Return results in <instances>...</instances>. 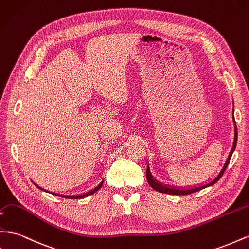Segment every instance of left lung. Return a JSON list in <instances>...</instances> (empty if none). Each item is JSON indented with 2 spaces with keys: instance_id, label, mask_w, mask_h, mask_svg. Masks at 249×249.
<instances>
[{
  "instance_id": "8db88e82",
  "label": "left lung",
  "mask_w": 249,
  "mask_h": 249,
  "mask_svg": "<svg viewBox=\"0 0 249 249\" xmlns=\"http://www.w3.org/2000/svg\"><path fill=\"white\" fill-rule=\"evenodd\" d=\"M232 118H233V113H232ZM233 124H234V139H233L232 147H231V152H230V155H228V157H227V159H226V161H225L224 166L222 167V170H221V172L219 173L218 176H217L216 178H214L213 181H211V182H208V183H206V184H204V185H201V186H198V187H194V189H189V190L175 189V187H169V186H166V185L161 184V183L158 182V181H156L155 179H154L153 176L151 175V173H150L149 166H147V169H146V180H147V182H149V184L151 185V187H153L154 190L159 192V193H164V194H170V195H189V194H192V193H195V192H198V191L203 190V189H205V187L211 186V185L216 183L217 181H218L221 177H222V175L224 174V172H225V170H226V167H227L228 163H230L232 153H233L234 149H236L237 139H238V132H237V125H236V122H234V118H233Z\"/></svg>"
}]
</instances>
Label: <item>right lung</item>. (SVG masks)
I'll return each mask as SVG.
<instances>
[{
	"label": "right lung",
	"mask_w": 249,
	"mask_h": 249,
	"mask_svg": "<svg viewBox=\"0 0 249 249\" xmlns=\"http://www.w3.org/2000/svg\"><path fill=\"white\" fill-rule=\"evenodd\" d=\"M102 185H103V182L100 183L99 185H97L95 189H93L92 191H90V192H88V193H86V194H83V195H79V196H62V195H58V194H55L56 196H59V197H64V198H69V199H82V198H85V197H88L89 195H92V194H94L95 192H97L100 187H102ZM38 187V186H37ZM39 189H41V187H39Z\"/></svg>",
	"instance_id": "obj_1"
}]
</instances>
